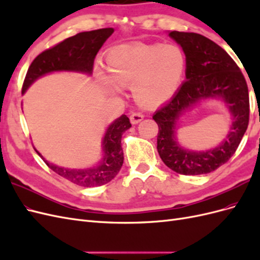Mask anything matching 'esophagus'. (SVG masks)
<instances>
[{
  "mask_svg": "<svg viewBox=\"0 0 260 260\" xmlns=\"http://www.w3.org/2000/svg\"><path fill=\"white\" fill-rule=\"evenodd\" d=\"M143 114L142 113H138V112H133L130 116V121L133 123V124H137L139 123L140 121L143 120Z\"/></svg>",
  "mask_w": 260,
  "mask_h": 260,
  "instance_id": "esophagus-1",
  "label": "esophagus"
}]
</instances>
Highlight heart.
<instances>
[{
    "mask_svg": "<svg viewBox=\"0 0 260 260\" xmlns=\"http://www.w3.org/2000/svg\"><path fill=\"white\" fill-rule=\"evenodd\" d=\"M108 75L96 69L101 88L111 95L131 86L141 104L155 105L174 95L185 69L184 55L172 44H121L106 53Z\"/></svg>",
    "mask_w": 260,
    "mask_h": 260,
    "instance_id": "obj_1",
    "label": "heart"
}]
</instances>
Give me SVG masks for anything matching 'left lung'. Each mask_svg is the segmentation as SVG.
<instances>
[{"mask_svg":"<svg viewBox=\"0 0 260 260\" xmlns=\"http://www.w3.org/2000/svg\"><path fill=\"white\" fill-rule=\"evenodd\" d=\"M168 36L184 52L186 80L153 116L158 124L157 151L164 164L177 174H209L231 158L246 132L249 118L247 84L230 55L208 38L179 31H170ZM208 99H220L226 104L233 119L230 131L216 148L204 151L183 148L176 138L179 118Z\"/></svg>","mask_w":260,"mask_h":260,"instance_id":"left-lung-1","label":"left lung"}]
</instances>
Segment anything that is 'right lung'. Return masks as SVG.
<instances>
[{
	"instance_id": "right-lung-1",
	"label": "right lung",
	"mask_w": 260,
	"mask_h": 260,
	"mask_svg": "<svg viewBox=\"0 0 260 260\" xmlns=\"http://www.w3.org/2000/svg\"><path fill=\"white\" fill-rule=\"evenodd\" d=\"M113 32L114 28L80 32L66 39L54 48L42 52L31 62L23 81L21 93L25 94L29 86L39 78L52 73L69 72L91 76L98 52ZM130 127L129 118L125 115H121L108 125L102 140L103 154L101 159L90 168L60 167L46 160L35 149L44 162L62 178L85 187L100 186L112 181L121 169L123 164L121 137Z\"/></svg>"
}]
</instances>
